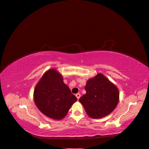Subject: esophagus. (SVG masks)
<instances>
[{
    "label": "esophagus",
    "instance_id": "esophagus-1",
    "mask_svg": "<svg viewBox=\"0 0 149 149\" xmlns=\"http://www.w3.org/2000/svg\"><path fill=\"white\" fill-rule=\"evenodd\" d=\"M76 97H77V99H78V100H79V97H80V96H81V94H80L79 93H78V94H76Z\"/></svg>",
    "mask_w": 149,
    "mask_h": 149
}]
</instances>
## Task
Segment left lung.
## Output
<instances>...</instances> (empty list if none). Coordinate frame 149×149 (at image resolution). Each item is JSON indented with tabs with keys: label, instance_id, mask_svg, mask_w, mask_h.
<instances>
[{
	"label": "left lung",
	"instance_id": "left-lung-1",
	"mask_svg": "<svg viewBox=\"0 0 149 149\" xmlns=\"http://www.w3.org/2000/svg\"><path fill=\"white\" fill-rule=\"evenodd\" d=\"M84 88L86 93L79 101L90 118H104L111 114L118 105V88L102 74L98 73L88 80Z\"/></svg>",
	"mask_w": 149,
	"mask_h": 149
}]
</instances>
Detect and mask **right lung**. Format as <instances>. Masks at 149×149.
<instances>
[{"label": "right lung", "mask_w": 149, "mask_h": 149, "mask_svg": "<svg viewBox=\"0 0 149 149\" xmlns=\"http://www.w3.org/2000/svg\"><path fill=\"white\" fill-rule=\"evenodd\" d=\"M33 99L38 109L55 120L63 119L77 101L64 83L61 74L54 68L47 71L36 84Z\"/></svg>", "instance_id": "add662e5"}]
</instances>
